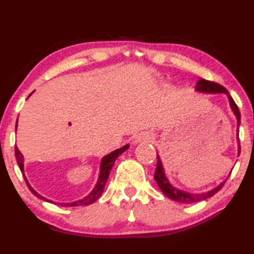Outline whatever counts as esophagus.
<instances>
[{"mask_svg":"<svg viewBox=\"0 0 254 254\" xmlns=\"http://www.w3.org/2000/svg\"><path fill=\"white\" fill-rule=\"evenodd\" d=\"M153 140V135L149 132H141L134 138V144H140V142H149Z\"/></svg>","mask_w":254,"mask_h":254,"instance_id":"1","label":"esophagus"}]
</instances>
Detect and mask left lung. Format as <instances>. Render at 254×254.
I'll list each match as a JSON object with an SVG mask.
<instances>
[{"label": "left lung", "mask_w": 254, "mask_h": 254, "mask_svg": "<svg viewBox=\"0 0 254 254\" xmlns=\"http://www.w3.org/2000/svg\"><path fill=\"white\" fill-rule=\"evenodd\" d=\"M195 91L200 92V93H207V94H226L228 96V100H229V106L231 112L234 113V115L237 120V144H238V155L241 153V146H239V139H238V133H239V124H241V114H239L238 107L236 106L235 101L231 98L229 92H228L226 88L221 85L213 83V81H208L206 79H199L198 83L195 84ZM158 158V163H156V169H155V174H154V180L158 183L159 188L161 189V191L164 193V195H167L168 198L174 200V201L181 202V203H194V202H199L202 201V200H206L210 197H213L216 192H219L222 187L226 183V181H223L222 183H220L217 187L213 188L212 190L206 191V192H198V193H192V192H187L183 190H180L176 187H174L173 184L168 181V178L166 177V174H164L163 170V164L161 162V159H160L159 155H156Z\"/></svg>", "instance_id": "obj_1"}]
</instances>
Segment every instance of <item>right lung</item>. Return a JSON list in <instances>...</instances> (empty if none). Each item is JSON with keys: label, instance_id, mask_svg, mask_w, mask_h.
Returning <instances> with one entry per match:
<instances>
[{"label": "right lung", "instance_id": "add662e5", "mask_svg": "<svg viewBox=\"0 0 254 254\" xmlns=\"http://www.w3.org/2000/svg\"><path fill=\"white\" fill-rule=\"evenodd\" d=\"M33 93V92H32ZM32 93L30 95H28V98L32 95ZM27 98V99H28ZM18 121V120H17ZM16 130H17V123H16ZM130 147V145H124L123 147H121L119 149H115V151L109 153V154H107L106 156H103L101 159V162H100V173H99V176H98V181H96V184L95 187L93 188V190L88 193L86 197H84L83 199L80 200H77V201H73V202H54L55 205H59V206H64V207H74V206H87V205H91L96 200L99 199L100 195L102 194L103 192V189H105V185L107 183V180H108L109 177V174H110V170H112V168L114 166V163L119 158L120 155H122L124 152L127 151V149ZM15 155H16V160H17V163H18L19 166V169L21 171V174H23L24 176V180L26 182L28 189H30L32 193H33L35 197H38L39 199H42L44 201H47V202H51L53 203V200H49L47 198L42 197L41 194H39L37 191L34 190L33 188L31 187L30 183H28L26 176H25L24 174V156L21 154L20 151L18 149V147H15Z\"/></svg>", "mask_w": 254, "mask_h": 254}]
</instances>
